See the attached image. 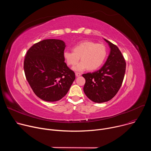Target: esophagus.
Here are the masks:
<instances>
[{"instance_id": "esophagus-1", "label": "esophagus", "mask_w": 151, "mask_h": 151, "mask_svg": "<svg viewBox=\"0 0 151 151\" xmlns=\"http://www.w3.org/2000/svg\"><path fill=\"white\" fill-rule=\"evenodd\" d=\"M75 75H76V76H80L81 75V74L80 73H78V72H76Z\"/></svg>"}]
</instances>
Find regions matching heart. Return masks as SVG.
<instances>
[{
  "mask_svg": "<svg viewBox=\"0 0 151 151\" xmlns=\"http://www.w3.org/2000/svg\"><path fill=\"white\" fill-rule=\"evenodd\" d=\"M63 55L68 65L71 66L76 65L81 57V62L75 68L77 71H83L87 68L88 70H94L103 63L107 55V49L103 44L85 40L73 47V51H64Z\"/></svg>",
  "mask_w": 151,
  "mask_h": 151,
  "instance_id": "1",
  "label": "heart"
}]
</instances>
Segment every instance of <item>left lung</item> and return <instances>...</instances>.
Masks as SVG:
<instances>
[{
	"instance_id": "1",
	"label": "left lung",
	"mask_w": 151,
	"mask_h": 151,
	"mask_svg": "<svg viewBox=\"0 0 151 151\" xmlns=\"http://www.w3.org/2000/svg\"><path fill=\"white\" fill-rule=\"evenodd\" d=\"M108 43L111 52L103 66L93 73L83 74L85 79L83 91L87 97L95 103L111 100L120 89L125 75L126 63L118 47Z\"/></svg>"
}]
</instances>
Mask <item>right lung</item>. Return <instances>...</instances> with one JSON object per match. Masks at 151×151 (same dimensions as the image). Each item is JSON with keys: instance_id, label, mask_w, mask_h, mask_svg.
<instances>
[{"instance_id": "obj_1", "label": "right lung", "mask_w": 151, "mask_h": 151, "mask_svg": "<svg viewBox=\"0 0 151 151\" xmlns=\"http://www.w3.org/2000/svg\"><path fill=\"white\" fill-rule=\"evenodd\" d=\"M65 43L45 39L27 51L24 60L27 81L34 93L46 101H56L69 91L75 79V72L64 62Z\"/></svg>"}]
</instances>
